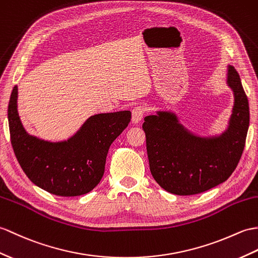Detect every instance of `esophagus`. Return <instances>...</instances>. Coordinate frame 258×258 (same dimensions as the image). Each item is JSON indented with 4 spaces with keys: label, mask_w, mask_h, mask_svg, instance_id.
<instances>
[{
    "label": "esophagus",
    "mask_w": 258,
    "mask_h": 258,
    "mask_svg": "<svg viewBox=\"0 0 258 258\" xmlns=\"http://www.w3.org/2000/svg\"><path fill=\"white\" fill-rule=\"evenodd\" d=\"M144 114H145V109L143 106H135L132 111V119H133L134 123H139L142 121Z\"/></svg>",
    "instance_id": "esophagus-1"
}]
</instances>
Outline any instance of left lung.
I'll list each match as a JSON object with an SVG mask.
<instances>
[{
	"mask_svg": "<svg viewBox=\"0 0 258 258\" xmlns=\"http://www.w3.org/2000/svg\"><path fill=\"white\" fill-rule=\"evenodd\" d=\"M227 85L234 92L235 102L229 128L219 137L194 136L168 112L145 117L143 130L149 169L168 192L178 196L205 192L227 180L235 170L246 141L249 106L237 71L231 66Z\"/></svg>",
	"mask_w": 258,
	"mask_h": 258,
	"instance_id": "obj_1",
	"label": "left lung"
}]
</instances>
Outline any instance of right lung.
Returning a JSON list of instances; mask_svg holds the SVG:
<instances>
[{
  "mask_svg": "<svg viewBox=\"0 0 258 258\" xmlns=\"http://www.w3.org/2000/svg\"><path fill=\"white\" fill-rule=\"evenodd\" d=\"M8 117L12 147L29 180L49 194L77 197L90 192L100 182L109 148L127 127L131 112L97 114L67 142H45L24 130L17 113L15 86L9 102Z\"/></svg>",
  "mask_w": 258,
  "mask_h": 258,
  "instance_id": "obj_1",
  "label": "right lung"
}]
</instances>
